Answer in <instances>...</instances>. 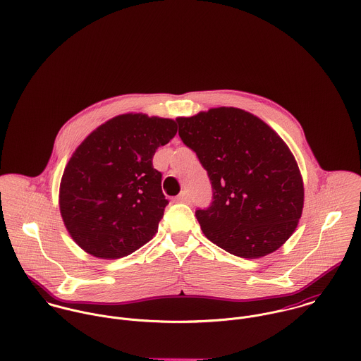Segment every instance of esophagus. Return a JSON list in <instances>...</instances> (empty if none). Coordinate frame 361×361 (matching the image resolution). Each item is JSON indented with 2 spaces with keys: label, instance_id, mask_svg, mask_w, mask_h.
<instances>
[{
  "label": "esophagus",
  "instance_id": "34e87169",
  "mask_svg": "<svg viewBox=\"0 0 361 361\" xmlns=\"http://www.w3.org/2000/svg\"><path fill=\"white\" fill-rule=\"evenodd\" d=\"M176 200H178L179 203H190V196H189V193L185 190V192H182V193L176 197Z\"/></svg>",
  "mask_w": 361,
  "mask_h": 361
}]
</instances>
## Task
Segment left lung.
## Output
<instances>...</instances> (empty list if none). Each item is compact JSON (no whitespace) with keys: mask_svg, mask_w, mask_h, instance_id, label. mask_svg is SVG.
<instances>
[{"mask_svg":"<svg viewBox=\"0 0 361 361\" xmlns=\"http://www.w3.org/2000/svg\"><path fill=\"white\" fill-rule=\"evenodd\" d=\"M176 122L211 180L212 203L196 211L207 239L242 258L278 250L305 204L303 178L286 143L256 115L233 106Z\"/></svg>","mask_w":361,"mask_h":361,"instance_id":"8db88e82","label":"left lung"}]
</instances>
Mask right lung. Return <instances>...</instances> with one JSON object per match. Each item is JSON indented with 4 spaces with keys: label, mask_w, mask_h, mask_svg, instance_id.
Wrapping results in <instances>:
<instances>
[{
    "label": "right lung",
    "mask_w": 361,
    "mask_h": 361,
    "mask_svg": "<svg viewBox=\"0 0 361 361\" xmlns=\"http://www.w3.org/2000/svg\"><path fill=\"white\" fill-rule=\"evenodd\" d=\"M176 130L173 119L123 114L75 150L61 179L59 211L86 253L125 257L153 239L168 204L153 157Z\"/></svg>",
    "instance_id": "right-lung-1"
}]
</instances>
